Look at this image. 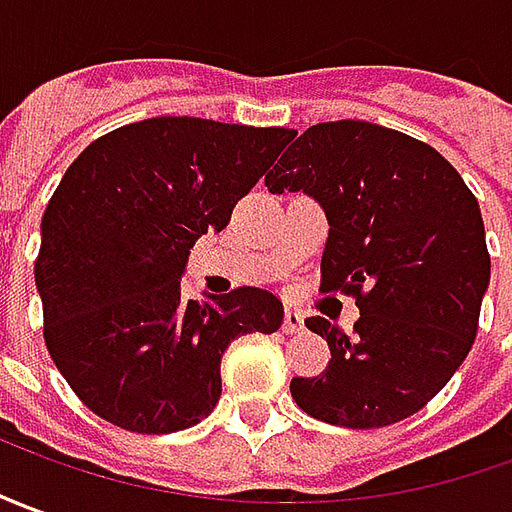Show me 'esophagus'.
<instances>
[{"instance_id":"esophagus-1","label":"esophagus","mask_w":512,"mask_h":512,"mask_svg":"<svg viewBox=\"0 0 512 512\" xmlns=\"http://www.w3.org/2000/svg\"><path fill=\"white\" fill-rule=\"evenodd\" d=\"M281 329L287 331V334H298L303 329V315L301 312H295V309H287L284 312V326Z\"/></svg>"}]
</instances>
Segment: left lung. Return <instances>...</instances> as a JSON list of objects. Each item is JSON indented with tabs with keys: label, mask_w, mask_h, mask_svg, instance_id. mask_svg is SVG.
Segmentation results:
<instances>
[{
	"label": "left lung",
	"mask_w": 512,
	"mask_h": 512,
	"mask_svg": "<svg viewBox=\"0 0 512 512\" xmlns=\"http://www.w3.org/2000/svg\"><path fill=\"white\" fill-rule=\"evenodd\" d=\"M264 183L323 206L320 290L354 295L359 306L351 334L326 317L306 320L331 359L320 376L292 379L295 404L348 429L415 415L477 337L491 281L477 197L435 147L359 119L312 125Z\"/></svg>",
	"instance_id": "obj_1"
}]
</instances>
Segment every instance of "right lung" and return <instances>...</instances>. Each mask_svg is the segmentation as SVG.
Instances as JSON below:
<instances>
[{"label": "right lung", "instance_id": "1", "mask_svg": "<svg viewBox=\"0 0 512 512\" xmlns=\"http://www.w3.org/2000/svg\"><path fill=\"white\" fill-rule=\"evenodd\" d=\"M290 139L155 116L105 133L66 169L41 220L35 287L49 357L102 421L139 435L200 424L220 401L225 348L281 329L273 292L197 303L181 276L197 239L228 225Z\"/></svg>", "mask_w": 512, "mask_h": 512}]
</instances>
